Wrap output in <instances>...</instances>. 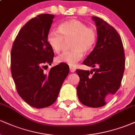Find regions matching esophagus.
Wrapping results in <instances>:
<instances>
[{
  "label": "esophagus",
  "instance_id": "1",
  "mask_svg": "<svg viewBox=\"0 0 135 135\" xmlns=\"http://www.w3.org/2000/svg\"><path fill=\"white\" fill-rule=\"evenodd\" d=\"M70 71L71 72H75V69L72 67V66H70Z\"/></svg>",
  "mask_w": 135,
  "mask_h": 135
}]
</instances>
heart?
Masks as SVG:
<instances>
[{
	"label": "heart",
	"instance_id": "1",
	"mask_svg": "<svg viewBox=\"0 0 135 135\" xmlns=\"http://www.w3.org/2000/svg\"><path fill=\"white\" fill-rule=\"evenodd\" d=\"M58 30H49L47 42L52 50L58 53L62 49L65 41L70 39L69 47L71 50L62 52L55 60L56 62L66 63L71 66H75L81 60L83 52L90 51L97 40V30L76 19L61 23L59 25Z\"/></svg>",
	"mask_w": 135,
	"mask_h": 135
}]
</instances>
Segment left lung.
<instances>
[{"mask_svg": "<svg viewBox=\"0 0 135 135\" xmlns=\"http://www.w3.org/2000/svg\"><path fill=\"white\" fill-rule=\"evenodd\" d=\"M92 20L97 26V44L83 64L94 69L75 70L80 78L77 93L83 105L98 108L104 106L120 88L125 55L121 38L115 29L98 17H92Z\"/></svg>", "mask_w": 135, "mask_h": 135, "instance_id": "left-lung-1", "label": "left lung"}]
</instances>
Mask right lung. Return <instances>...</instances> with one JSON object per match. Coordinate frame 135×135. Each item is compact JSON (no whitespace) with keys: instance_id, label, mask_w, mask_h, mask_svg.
Instances as JSON below:
<instances>
[{"instance_id":"right-lung-1","label":"right lung","mask_w":135,"mask_h":135,"mask_svg":"<svg viewBox=\"0 0 135 135\" xmlns=\"http://www.w3.org/2000/svg\"><path fill=\"white\" fill-rule=\"evenodd\" d=\"M54 18L53 15L42 14L28 21L17 35L11 53V74L18 93L36 108L55 103L69 73L63 63L44 71L55 55L47 42Z\"/></svg>"}]
</instances>
